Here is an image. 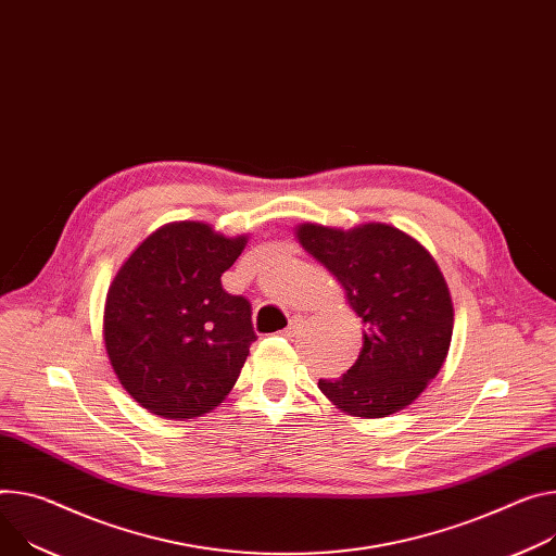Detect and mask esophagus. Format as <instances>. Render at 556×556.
<instances>
[{"instance_id": "esophagus-1", "label": "esophagus", "mask_w": 556, "mask_h": 556, "mask_svg": "<svg viewBox=\"0 0 556 556\" xmlns=\"http://www.w3.org/2000/svg\"><path fill=\"white\" fill-rule=\"evenodd\" d=\"M301 326H304V319L294 317V319H290V324H288V328L283 330V334H286V337H294V334L301 330Z\"/></svg>"}]
</instances>
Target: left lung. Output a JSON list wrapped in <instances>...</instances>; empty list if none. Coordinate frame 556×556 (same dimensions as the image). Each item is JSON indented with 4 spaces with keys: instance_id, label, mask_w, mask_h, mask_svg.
<instances>
[{
    "instance_id": "1",
    "label": "left lung",
    "mask_w": 556,
    "mask_h": 556,
    "mask_svg": "<svg viewBox=\"0 0 556 556\" xmlns=\"http://www.w3.org/2000/svg\"><path fill=\"white\" fill-rule=\"evenodd\" d=\"M294 237L341 283L364 324L359 359L343 377L319 379L341 413L381 419L403 410L439 375L452 341L454 308L430 252L390 224L341 230L299 224Z\"/></svg>"
}]
</instances>
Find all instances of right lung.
<instances>
[{
	"mask_svg": "<svg viewBox=\"0 0 556 556\" xmlns=\"http://www.w3.org/2000/svg\"><path fill=\"white\" fill-rule=\"evenodd\" d=\"M248 235L173 222L148 235L111 281L104 343L124 390L141 408L188 421L215 410L245 364L250 304L222 288Z\"/></svg>",
	"mask_w": 556,
	"mask_h": 556,
	"instance_id": "right-lung-1",
	"label": "right lung"
}]
</instances>
